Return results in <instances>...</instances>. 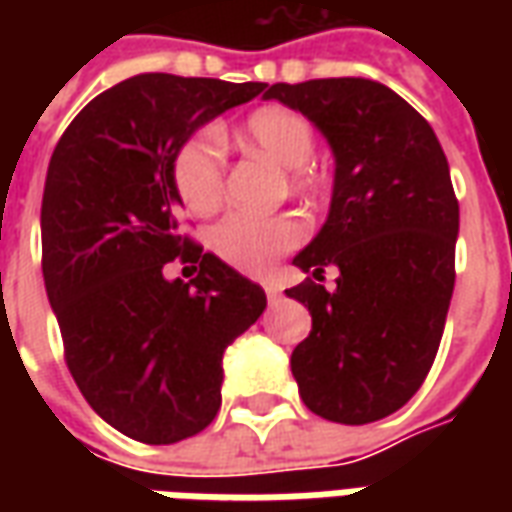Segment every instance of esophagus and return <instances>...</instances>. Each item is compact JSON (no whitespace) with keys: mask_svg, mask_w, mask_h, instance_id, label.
I'll use <instances>...</instances> for the list:
<instances>
[{"mask_svg":"<svg viewBox=\"0 0 512 512\" xmlns=\"http://www.w3.org/2000/svg\"><path fill=\"white\" fill-rule=\"evenodd\" d=\"M263 288H266V296H268V301H271V304H274V301H279V296H282V290H279L277 285H274V282H266Z\"/></svg>","mask_w":512,"mask_h":512,"instance_id":"obj_1","label":"esophagus"}]
</instances>
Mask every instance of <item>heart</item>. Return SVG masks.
<instances>
[{
	"label": "heart",
	"mask_w": 512,
	"mask_h": 512,
	"mask_svg": "<svg viewBox=\"0 0 512 512\" xmlns=\"http://www.w3.org/2000/svg\"><path fill=\"white\" fill-rule=\"evenodd\" d=\"M241 139L255 150H263L285 169H296L293 172L296 189L312 186V178L304 172V164H310L315 153V131L307 117L282 106H268L255 112L241 126ZM224 172H227L224 139L211 126L194 131L172 158V183L189 211H213L222 202ZM301 241H304V227L290 216L233 211L211 230L216 255L249 274L268 271L279 257L288 255Z\"/></svg>",
	"instance_id": "b5f03b06"
}]
</instances>
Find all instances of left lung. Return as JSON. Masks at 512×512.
Listing matches in <instances>:
<instances>
[{"label":"left lung","instance_id":"obj_1","mask_svg":"<svg viewBox=\"0 0 512 512\" xmlns=\"http://www.w3.org/2000/svg\"><path fill=\"white\" fill-rule=\"evenodd\" d=\"M334 153L321 233L293 257L314 279L285 290L312 315L290 370L312 414L376 422L414 397L439 351L455 288L458 200L428 120L373 79L271 84ZM341 271L338 288L322 271Z\"/></svg>","mask_w":512,"mask_h":512}]
</instances>
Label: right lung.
Masks as SVG:
<instances>
[{
  "instance_id": "add662e5",
  "label": "right lung",
  "mask_w": 512,
  "mask_h": 512,
  "mask_svg": "<svg viewBox=\"0 0 512 512\" xmlns=\"http://www.w3.org/2000/svg\"><path fill=\"white\" fill-rule=\"evenodd\" d=\"M263 82L139 73L84 106L54 147L40 235L65 362L95 414L128 439L175 444L222 406L224 348L266 310L252 279L180 235L178 147ZM180 256L191 283L167 280Z\"/></svg>"
}]
</instances>
